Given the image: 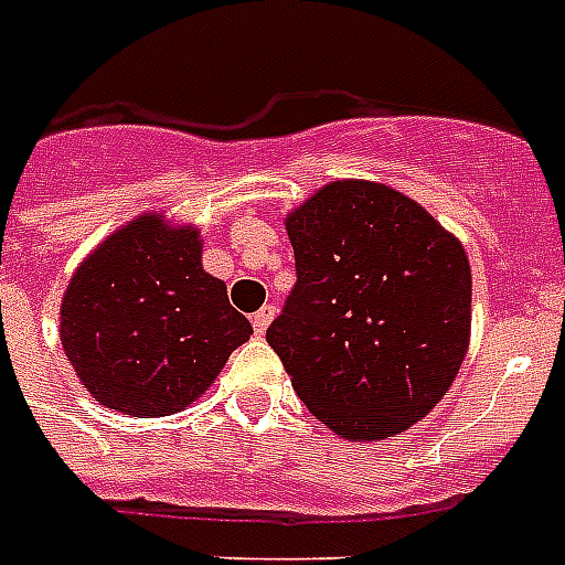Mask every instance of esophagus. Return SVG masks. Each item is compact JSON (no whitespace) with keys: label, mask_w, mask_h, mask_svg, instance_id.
<instances>
[{"label":"esophagus","mask_w":565,"mask_h":565,"mask_svg":"<svg viewBox=\"0 0 565 565\" xmlns=\"http://www.w3.org/2000/svg\"><path fill=\"white\" fill-rule=\"evenodd\" d=\"M273 317H275L273 305H266V308H260L257 313H252V328H255V334H264L266 328H269V322H273Z\"/></svg>","instance_id":"34e87169"}]
</instances>
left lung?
Instances as JSON below:
<instances>
[{"instance_id": "obj_1", "label": "left lung", "mask_w": 565, "mask_h": 565, "mask_svg": "<svg viewBox=\"0 0 565 565\" xmlns=\"http://www.w3.org/2000/svg\"><path fill=\"white\" fill-rule=\"evenodd\" d=\"M296 287L266 328L308 411L343 437L419 422L463 363L472 273L463 246L407 195L334 181L287 220Z\"/></svg>"}]
</instances>
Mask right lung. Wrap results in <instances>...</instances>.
<instances>
[{
    "mask_svg": "<svg viewBox=\"0 0 565 565\" xmlns=\"http://www.w3.org/2000/svg\"><path fill=\"white\" fill-rule=\"evenodd\" d=\"M193 228L131 222L93 252L66 287L61 343L93 398L128 416L188 407L252 326L202 269Z\"/></svg>",
    "mask_w": 565,
    "mask_h": 565,
    "instance_id": "add662e5",
    "label": "right lung"
}]
</instances>
